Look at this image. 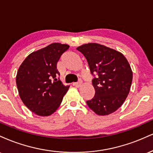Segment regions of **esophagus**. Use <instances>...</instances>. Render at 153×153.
Wrapping results in <instances>:
<instances>
[{"label": "esophagus", "instance_id": "obj_1", "mask_svg": "<svg viewBox=\"0 0 153 153\" xmlns=\"http://www.w3.org/2000/svg\"><path fill=\"white\" fill-rule=\"evenodd\" d=\"M74 85L77 88H80L82 85V81H80H80H79L78 82H75Z\"/></svg>", "mask_w": 153, "mask_h": 153}]
</instances>
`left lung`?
I'll return each mask as SVG.
<instances>
[{
	"mask_svg": "<svg viewBox=\"0 0 153 153\" xmlns=\"http://www.w3.org/2000/svg\"><path fill=\"white\" fill-rule=\"evenodd\" d=\"M77 50L86 58L91 74L98 75L92 80L95 96L87 105L100 116L116 111L125 101L132 82L127 59L118 51L97 43L82 45Z\"/></svg>",
	"mask_w": 153,
	"mask_h": 153,
	"instance_id": "1",
	"label": "left lung"
}]
</instances>
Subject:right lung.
Here are the masks:
<instances>
[{
  "label": "right lung",
  "mask_w": 153,
  "mask_h": 153,
  "mask_svg": "<svg viewBox=\"0 0 153 153\" xmlns=\"http://www.w3.org/2000/svg\"><path fill=\"white\" fill-rule=\"evenodd\" d=\"M70 46L52 43L26 57L17 72L16 85L21 99L36 115L47 117L62 103L69 85L56 78L57 63Z\"/></svg>",
  "instance_id": "right-lung-1"
}]
</instances>
